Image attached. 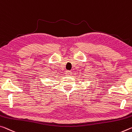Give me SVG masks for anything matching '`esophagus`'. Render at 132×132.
I'll list each match as a JSON object with an SVG mask.
<instances>
[{"label":"esophagus","instance_id":"34e87169","mask_svg":"<svg viewBox=\"0 0 132 132\" xmlns=\"http://www.w3.org/2000/svg\"><path fill=\"white\" fill-rule=\"evenodd\" d=\"M72 74V72L69 70H67L65 72V76H70V75Z\"/></svg>","mask_w":132,"mask_h":132}]
</instances>
